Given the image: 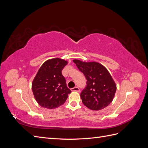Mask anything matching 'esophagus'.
Returning a JSON list of instances; mask_svg holds the SVG:
<instances>
[{"label":"esophagus","instance_id":"esophagus-1","mask_svg":"<svg viewBox=\"0 0 148 148\" xmlns=\"http://www.w3.org/2000/svg\"><path fill=\"white\" fill-rule=\"evenodd\" d=\"M71 90L72 91H77V92H79V89L78 87H75L73 88H71Z\"/></svg>","mask_w":148,"mask_h":148}]
</instances>
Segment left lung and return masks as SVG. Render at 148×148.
<instances>
[{
	"label": "left lung",
	"instance_id": "obj_1",
	"mask_svg": "<svg viewBox=\"0 0 148 148\" xmlns=\"http://www.w3.org/2000/svg\"><path fill=\"white\" fill-rule=\"evenodd\" d=\"M87 79V86L81 93L83 104L92 110L108 106L115 96L116 84L106 67L96 62L73 60Z\"/></svg>",
	"mask_w": 148,
	"mask_h": 148
}]
</instances>
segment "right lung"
I'll list each match as a JSON object with an SVG mask.
<instances>
[{
	"label": "right lung",
	"instance_id": "add662e5",
	"mask_svg": "<svg viewBox=\"0 0 148 148\" xmlns=\"http://www.w3.org/2000/svg\"><path fill=\"white\" fill-rule=\"evenodd\" d=\"M68 62L54 58L46 60L40 67L32 83L36 101L44 108L52 109L64 104L70 89L66 86L62 70Z\"/></svg>",
	"mask_w": 148,
	"mask_h": 148
}]
</instances>
